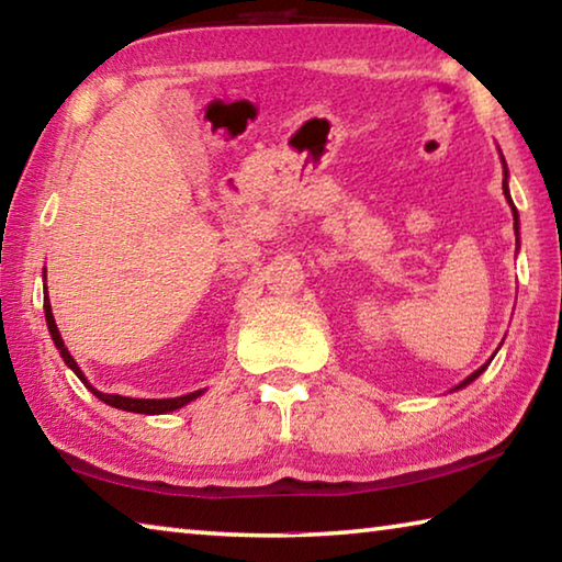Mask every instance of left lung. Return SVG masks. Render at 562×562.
Here are the masks:
<instances>
[{"mask_svg":"<svg viewBox=\"0 0 562 562\" xmlns=\"http://www.w3.org/2000/svg\"><path fill=\"white\" fill-rule=\"evenodd\" d=\"M503 158V156H501ZM503 193H506V201H508V205H510V211H513V231H516V235H518V211H516V205H513V201H510V193H508V168H506V160H503ZM486 367H488V361L486 364H483L481 369H475V372L471 374V376H465L463 382L456 386V389H463V386H469L473 379H479L483 372H486Z\"/></svg>","mask_w":562,"mask_h":562,"instance_id":"obj_1","label":"left lung"}]
</instances>
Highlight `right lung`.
Masks as SVG:
<instances>
[{"instance_id":"1","label":"right lung","mask_w":562,"mask_h":562,"mask_svg":"<svg viewBox=\"0 0 562 562\" xmlns=\"http://www.w3.org/2000/svg\"><path fill=\"white\" fill-rule=\"evenodd\" d=\"M44 272H46V270H44ZM44 278H46V274H44ZM44 290H46V288H44ZM44 315H46V327H49V335H52V339H54L56 349H59L61 359L66 361V367H69L71 372L81 379L83 386H87L93 396L101 398L103 404L116 406V408H123V412H133V414H168V412H176V408L186 406L188 402H193V398H198V396L203 394V392H193V394L176 396V398H131V396H119V394H103V392H99V389H93V386L87 382V376H83L79 364H76L74 357L69 355V349L64 347V339H61V335H59V327H56L54 315H52L49 297H46V302H44Z\"/></svg>"}]
</instances>
